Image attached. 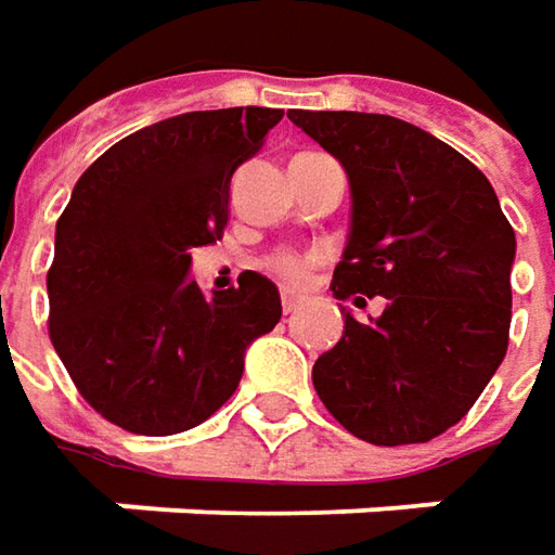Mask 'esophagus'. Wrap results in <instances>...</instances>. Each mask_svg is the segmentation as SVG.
Here are the masks:
<instances>
[{"instance_id":"obj_1","label":"esophagus","mask_w":555,"mask_h":555,"mask_svg":"<svg viewBox=\"0 0 555 555\" xmlns=\"http://www.w3.org/2000/svg\"><path fill=\"white\" fill-rule=\"evenodd\" d=\"M299 302H302L299 296H293V293H284V296H281V309H284V315L296 312V309H299Z\"/></svg>"}]
</instances>
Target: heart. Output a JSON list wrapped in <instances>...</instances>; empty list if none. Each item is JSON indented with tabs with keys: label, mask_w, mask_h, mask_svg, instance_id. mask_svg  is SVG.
<instances>
[{
	"label": "heart",
	"mask_w": 555,
	"mask_h": 555,
	"mask_svg": "<svg viewBox=\"0 0 555 555\" xmlns=\"http://www.w3.org/2000/svg\"><path fill=\"white\" fill-rule=\"evenodd\" d=\"M264 271H268L274 281H281V284H287V287H296V284H302V281L309 278L312 259L296 256V253H274V256L264 259Z\"/></svg>",
	"instance_id": "obj_1"
}]
</instances>
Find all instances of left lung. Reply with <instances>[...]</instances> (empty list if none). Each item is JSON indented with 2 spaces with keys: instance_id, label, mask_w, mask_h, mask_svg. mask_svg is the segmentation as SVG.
I'll list each match as a JSON object with an SVG mask.
<instances>
[{
  "instance_id": "left-lung-1",
  "label": "left lung",
  "mask_w": 555,
  "mask_h": 555,
  "mask_svg": "<svg viewBox=\"0 0 555 555\" xmlns=\"http://www.w3.org/2000/svg\"><path fill=\"white\" fill-rule=\"evenodd\" d=\"M291 121L349 178L337 299L384 296L377 319L344 315L312 384L327 412L374 447L428 443L475 405L509 347L515 234L485 175L428 130L369 112Z\"/></svg>"
}]
</instances>
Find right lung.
I'll return each instance as SVG.
<instances>
[{
	"label": "right lung",
	"mask_w": 555,
	"mask_h": 555,
	"mask_svg": "<svg viewBox=\"0 0 555 555\" xmlns=\"http://www.w3.org/2000/svg\"><path fill=\"white\" fill-rule=\"evenodd\" d=\"M281 108L186 112L125 137L80 175L55 224L49 337L80 397L112 425L168 437L231 400L246 347L281 321V293L243 271L211 296L190 253L221 240L231 178Z\"/></svg>",
	"instance_id": "right-lung-1"
}]
</instances>
